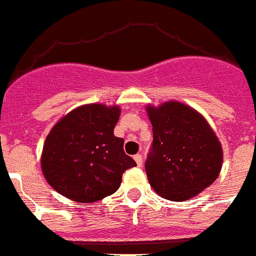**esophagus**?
<instances>
[{
  "label": "esophagus",
  "mask_w": 256,
  "mask_h": 256,
  "mask_svg": "<svg viewBox=\"0 0 256 256\" xmlns=\"http://www.w3.org/2000/svg\"><path fill=\"white\" fill-rule=\"evenodd\" d=\"M134 160H135V163L138 164L139 167H140V166H142V164H143V158H142V155H139V154H138V155H135V156H134Z\"/></svg>",
  "instance_id": "34e87169"
}]
</instances>
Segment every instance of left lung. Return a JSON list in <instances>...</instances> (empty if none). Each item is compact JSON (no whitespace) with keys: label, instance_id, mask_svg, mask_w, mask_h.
Instances as JSON below:
<instances>
[{"label":"left lung","instance_id":"left-lung-1","mask_svg":"<svg viewBox=\"0 0 256 256\" xmlns=\"http://www.w3.org/2000/svg\"><path fill=\"white\" fill-rule=\"evenodd\" d=\"M154 140L147 156L150 186L162 197L186 201L212 186L222 167V147L213 128L186 104L147 106Z\"/></svg>","mask_w":256,"mask_h":256}]
</instances>
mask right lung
Wrapping results in <instances>:
<instances>
[{"label": "right lung", "instance_id": "obj_1", "mask_svg": "<svg viewBox=\"0 0 256 256\" xmlns=\"http://www.w3.org/2000/svg\"><path fill=\"white\" fill-rule=\"evenodd\" d=\"M120 106L88 104L64 116L43 144V175L56 192L76 202H94L113 194L122 175L136 163L114 135Z\"/></svg>", "mask_w": 256, "mask_h": 256}]
</instances>
